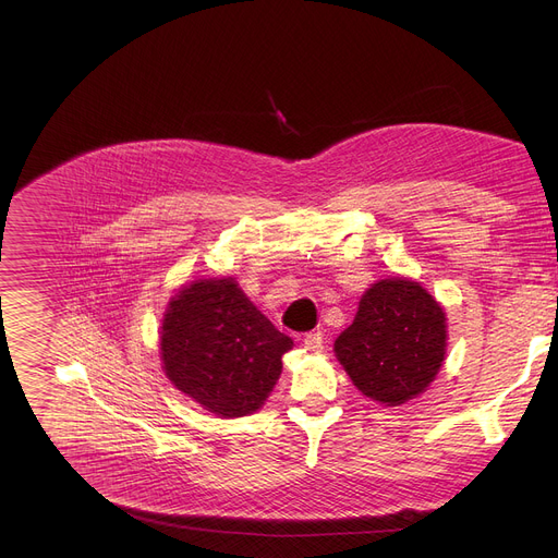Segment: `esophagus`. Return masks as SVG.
<instances>
[{"mask_svg":"<svg viewBox=\"0 0 558 558\" xmlns=\"http://www.w3.org/2000/svg\"><path fill=\"white\" fill-rule=\"evenodd\" d=\"M304 349L311 353H320L325 349V336L323 333H308L304 336Z\"/></svg>","mask_w":558,"mask_h":558,"instance_id":"obj_1","label":"esophagus"}]
</instances>
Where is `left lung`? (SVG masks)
Wrapping results in <instances>:
<instances>
[{
	"label": "left lung",
	"mask_w": 558,
	"mask_h": 558,
	"mask_svg": "<svg viewBox=\"0 0 558 558\" xmlns=\"http://www.w3.org/2000/svg\"><path fill=\"white\" fill-rule=\"evenodd\" d=\"M448 325L444 306L411 278H384L360 298L355 320L333 344L355 388L384 407H402L437 377Z\"/></svg>",
	"instance_id": "left-lung-1"
}]
</instances>
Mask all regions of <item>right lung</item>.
<instances>
[{
	"label": "right lung",
	"instance_id": "right-lung-1",
	"mask_svg": "<svg viewBox=\"0 0 558 558\" xmlns=\"http://www.w3.org/2000/svg\"><path fill=\"white\" fill-rule=\"evenodd\" d=\"M158 342L168 379L218 417L256 413L293 347L235 278H201L177 291Z\"/></svg>",
	"mask_w": 558,
	"mask_h": 558
}]
</instances>
